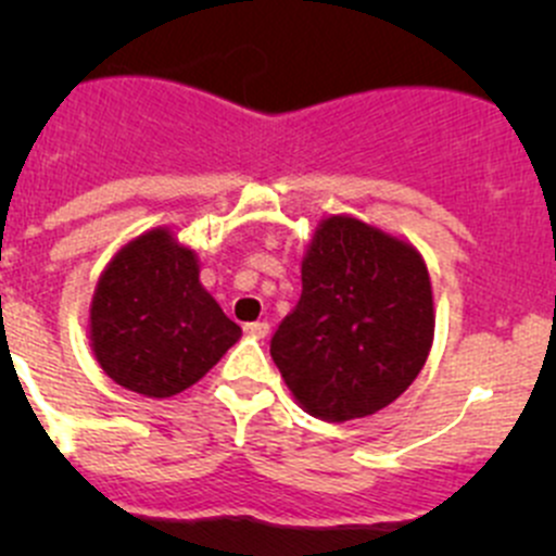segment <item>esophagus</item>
Here are the masks:
<instances>
[{
	"mask_svg": "<svg viewBox=\"0 0 556 556\" xmlns=\"http://www.w3.org/2000/svg\"><path fill=\"white\" fill-rule=\"evenodd\" d=\"M244 333L247 336H255V339H266L268 336V323L257 319V323H247L244 325Z\"/></svg>",
	"mask_w": 556,
	"mask_h": 556,
	"instance_id": "34e87169",
	"label": "esophagus"
}]
</instances>
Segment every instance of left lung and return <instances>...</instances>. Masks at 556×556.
I'll list each match as a JSON object with an SVG mask.
<instances>
[{"instance_id": "1", "label": "left lung", "mask_w": 556, "mask_h": 556, "mask_svg": "<svg viewBox=\"0 0 556 556\" xmlns=\"http://www.w3.org/2000/svg\"><path fill=\"white\" fill-rule=\"evenodd\" d=\"M433 330V288L417 247L330 215L306 247L301 299L274 333L271 357L304 412L346 422L408 390Z\"/></svg>"}]
</instances>
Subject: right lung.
<instances>
[{"label":"right lung","mask_w":556,"mask_h":556,"mask_svg":"<svg viewBox=\"0 0 556 556\" xmlns=\"http://www.w3.org/2000/svg\"><path fill=\"white\" fill-rule=\"evenodd\" d=\"M199 255L159 226L126 242L106 263L88 339L106 377L148 397L188 390L242 336L206 293Z\"/></svg>","instance_id":"add662e5"}]
</instances>
